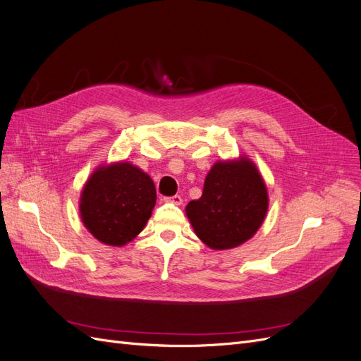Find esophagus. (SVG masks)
Instances as JSON below:
<instances>
[{
	"label": "esophagus",
	"instance_id": "esophagus-1",
	"mask_svg": "<svg viewBox=\"0 0 361 361\" xmlns=\"http://www.w3.org/2000/svg\"><path fill=\"white\" fill-rule=\"evenodd\" d=\"M164 202H167V203H173V204H176V206H180L183 200H182L180 195H171V197H166V199H164Z\"/></svg>",
	"mask_w": 361,
	"mask_h": 361
}]
</instances>
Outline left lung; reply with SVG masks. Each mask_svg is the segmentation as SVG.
<instances>
[{"label": "left lung", "mask_w": 361, "mask_h": 361, "mask_svg": "<svg viewBox=\"0 0 361 361\" xmlns=\"http://www.w3.org/2000/svg\"><path fill=\"white\" fill-rule=\"evenodd\" d=\"M185 211L203 244L212 250L235 248L264 223L267 185L247 157L216 161L204 179L202 197L191 200Z\"/></svg>", "instance_id": "8db88e82"}]
</instances>
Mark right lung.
Returning a JSON list of instances; mask_svg holds the SVG:
<instances>
[{
    "label": "right lung",
    "mask_w": 361,
    "mask_h": 361,
    "mask_svg": "<svg viewBox=\"0 0 361 361\" xmlns=\"http://www.w3.org/2000/svg\"><path fill=\"white\" fill-rule=\"evenodd\" d=\"M157 203L155 183L128 161L102 164L80 197L81 221L97 241L122 247L143 231Z\"/></svg>",
    "instance_id": "add662e5"
}]
</instances>
